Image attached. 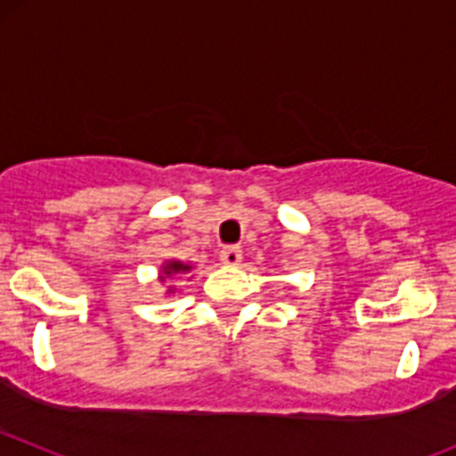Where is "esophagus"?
Returning a JSON list of instances; mask_svg holds the SVG:
<instances>
[{
  "label": "esophagus",
  "mask_w": 456,
  "mask_h": 456,
  "mask_svg": "<svg viewBox=\"0 0 456 456\" xmlns=\"http://www.w3.org/2000/svg\"><path fill=\"white\" fill-rule=\"evenodd\" d=\"M221 263L228 265V267H235V265L241 263V251L237 247H225L221 251Z\"/></svg>",
  "instance_id": "1"
}]
</instances>
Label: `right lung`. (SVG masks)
Returning a JSON list of instances; mask_svg holds the SVG:
<instances>
[{
    "mask_svg": "<svg viewBox=\"0 0 456 456\" xmlns=\"http://www.w3.org/2000/svg\"><path fill=\"white\" fill-rule=\"evenodd\" d=\"M189 265H184V263H178V260H171V263H167L162 267V272H164V276H173V273H183V272H189Z\"/></svg>",
    "mask_w": 456,
    "mask_h": 456,
    "instance_id": "right-lung-1",
    "label": "right lung"
}]
</instances>
